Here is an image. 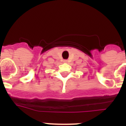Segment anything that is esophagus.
Returning a JSON list of instances; mask_svg holds the SVG:
<instances>
[{
	"label": "esophagus",
	"mask_w": 126,
	"mask_h": 126,
	"mask_svg": "<svg viewBox=\"0 0 126 126\" xmlns=\"http://www.w3.org/2000/svg\"><path fill=\"white\" fill-rule=\"evenodd\" d=\"M64 62H65V63H66V62H67V60H64Z\"/></svg>",
	"instance_id": "obj_1"
}]
</instances>
